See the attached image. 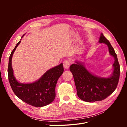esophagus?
<instances>
[{
  "mask_svg": "<svg viewBox=\"0 0 127 127\" xmlns=\"http://www.w3.org/2000/svg\"><path fill=\"white\" fill-rule=\"evenodd\" d=\"M70 61L68 60H64V62H63V65H64V67L65 69H68L69 68V66H70Z\"/></svg>",
  "mask_w": 127,
  "mask_h": 127,
  "instance_id": "34e87169",
  "label": "esophagus"
}]
</instances>
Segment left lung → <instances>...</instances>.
Here are the masks:
<instances>
[{"mask_svg": "<svg viewBox=\"0 0 127 127\" xmlns=\"http://www.w3.org/2000/svg\"><path fill=\"white\" fill-rule=\"evenodd\" d=\"M99 43L106 44L110 55L114 58V70L109 78H101L92 74L82 63L76 62L70 66L74 77L77 93L82 100L88 102L102 101L109 96L116 89L120 77V64L117 54L110 42L101 33Z\"/></svg>", "mask_w": 127, "mask_h": 127, "instance_id": "obj_1", "label": "left lung"}]
</instances>
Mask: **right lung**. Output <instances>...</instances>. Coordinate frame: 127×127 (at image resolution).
Returning a JSON list of instances; mask_svg holds the SVG:
<instances>
[{"label": "right lung", "instance_id": "1", "mask_svg": "<svg viewBox=\"0 0 127 127\" xmlns=\"http://www.w3.org/2000/svg\"><path fill=\"white\" fill-rule=\"evenodd\" d=\"M24 35V34L22 37ZM20 42L21 41L15 46L9 59L8 76L11 89L19 98L29 105L35 107L48 105L55 98L56 86L58 79L64 72L63 64L61 63L48 70L35 82L31 84L18 83L13 74L11 59L15 50Z\"/></svg>", "mask_w": 127, "mask_h": 127}]
</instances>
